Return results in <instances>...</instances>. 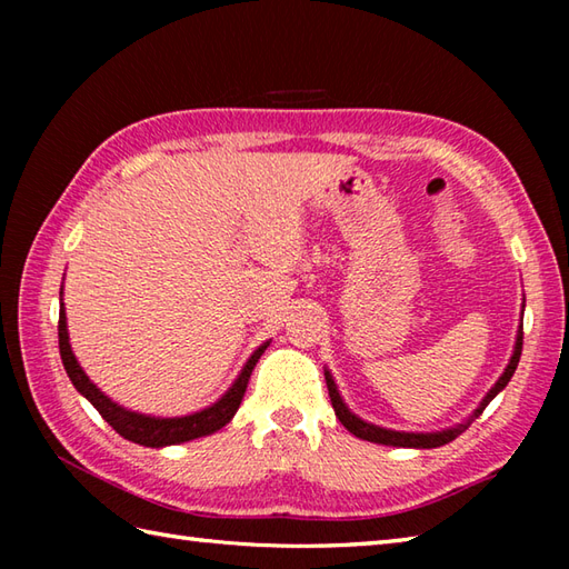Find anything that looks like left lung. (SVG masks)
Here are the masks:
<instances>
[{"mask_svg": "<svg viewBox=\"0 0 569 569\" xmlns=\"http://www.w3.org/2000/svg\"><path fill=\"white\" fill-rule=\"evenodd\" d=\"M526 308V306H523ZM521 349H523V320L518 325V332H516V345H513V355L509 359V365H506L503 373L499 377V381L491 386L487 391V396L481 398V403L475 408V413H471L467 420L457 422L452 428H445V430H435V432H403V430H391V428H381V426H373V422L361 420L357 413L349 410V406L342 401L340 391H337V383L332 379L330 369H325V381H328V391H330V401L335 408V416L340 418L342 426L357 435L359 440H369V442H377V445H389V447H416V450H430V447H442L447 442H452L455 438H459L469 426L471 420L481 416V410H485L493 398H497L503 389L506 383L511 381L513 371L518 367V359H521Z\"/></svg>", "mask_w": 569, "mask_h": 569, "instance_id": "obj_1", "label": "left lung"}]
</instances>
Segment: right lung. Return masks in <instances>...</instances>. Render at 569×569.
<instances>
[{
    "label": "right lung",
    "instance_id": "add662e5",
    "mask_svg": "<svg viewBox=\"0 0 569 569\" xmlns=\"http://www.w3.org/2000/svg\"><path fill=\"white\" fill-rule=\"evenodd\" d=\"M271 342H263L253 355L247 359V365L241 367L239 377L232 381V386L217 398V401L208 408L196 410V413L188 416H176V418H161V416H147L139 413V410H129L112 401L110 396L100 391L98 386L90 381L88 373L78 365L76 355H72L70 337H68V318H66V306H63V288H60V316H58V347H60V359H63L66 373L70 377L72 386H76L78 393L88 398V401L100 410V416L110 422V426L122 435L124 440H131L143 447H168V445H180L204 438V435H212L220 428H224L229 420L234 418L237 408L244 398L247 383L253 367L266 352V347Z\"/></svg>",
    "mask_w": 569,
    "mask_h": 569
}]
</instances>
